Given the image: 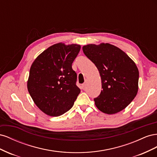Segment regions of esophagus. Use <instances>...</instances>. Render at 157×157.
I'll return each mask as SVG.
<instances>
[{
    "label": "esophagus",
    "mask_w": 157,
    "mask_h": 157,
    "mask_svg": "<svg viewBox=\"0 0 157 157\" xmlns=\"http://www.w3.org/2000/svg\"><path fill=\"white\" fill-rule=\"evenodd\" d=\"M86 83H84V84H82V87L83 88H84L85 87H86Z\"/></svg>",
    "instance_id": "34e87169"
}]
</instances>
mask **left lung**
I'll use <instances>...</instances> for the list:
<instances>
[{
    "label": "left lung",
    "instance_id": "obj_1",
    "mask_svg": "<svg viewBox=\"0 0 157 157\" xmlns=\"http://www.w3.org/2000/svg\"><path fill=\"white\" fill-rule=\"evenodd\" d=\"M82 50L96 66L101 79L102 90L94 99L95 105L109 115L121 111L138 91L139 71L134 61L124 52L109 43L87 44Z\"/></svg>",
    "mask_w": 157,
    "mask_h": 157
}]
</instances>
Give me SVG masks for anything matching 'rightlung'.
Here are the masks:
<instances>
[{
  "label": "right lung",
  "mask_w": 157,
  "mask_h": 157,
  "mask_svg": "<svg viewBox=\"0 0 157 157\" xmlns=\"http://www.w3.org/2000/svg\"><path fill=\"white\" fill-rule=\"evenodd\" d=\"M79 44L62 42L50 46L33 61L27 89L35 105L46 115L58 117L68 111L80 92L72 63Z\"/></svg>",
  "instance_id": "1"
}]
</instances>
